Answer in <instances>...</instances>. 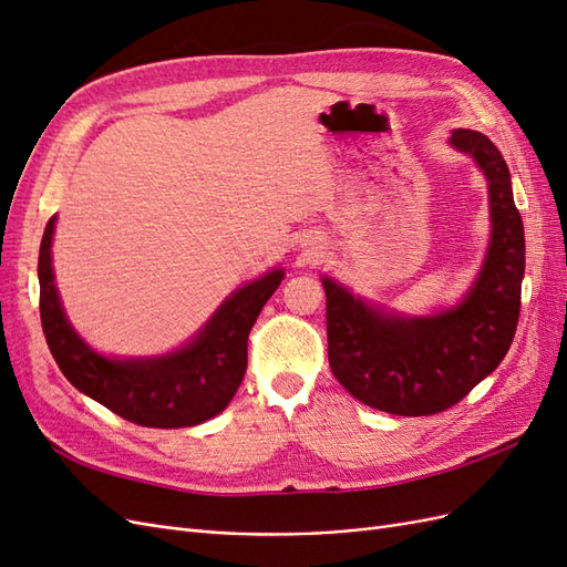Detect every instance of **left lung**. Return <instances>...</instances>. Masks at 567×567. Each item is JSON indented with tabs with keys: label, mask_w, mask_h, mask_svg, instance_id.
Instances as JSON below:
<instances>
[{
	"label": "left lung",
	"mask_w": 567,
	"mask_h": 567,
	"mask_svg": "<svg viewBox=\"0 0 567 567\" xmlns=\"http://www.w3.org/2000/svg\"><path fill=\"white\" fill-rule=\"evenodd\" d=\"M450 144L483 169L489 196V246L466 296L435 315L404 317L321 277L333 375L359 402L398 416L440 414L466 398L502 364L520 317L525 234L508 165L475 130H454Z\"/></svg>",
	"instance_id": "left-lung-1"
}]
</instances>
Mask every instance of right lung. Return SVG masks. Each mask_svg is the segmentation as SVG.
I'll use <instances>...</instances> for the list:
<instances>
[{"label": "right lung", "instance_id": "1", "mask_svg": "<svg viewBox=\"0 0 567 567\" xmlns=\"http://www.w3.org/2000/svg\"><path fill=\"white\" fill-rule=\"evenodd\" d=\"M54 229L56 215L40 244V317L65 379L113 414L146 427H188L225 411L246 375L248 333L284 281V269L236 288L182 348L158 357H109L87 346L65 317L51 267Z\"/></svg>", "mask_w": 567, "mask_h": 567}]
</instances>
